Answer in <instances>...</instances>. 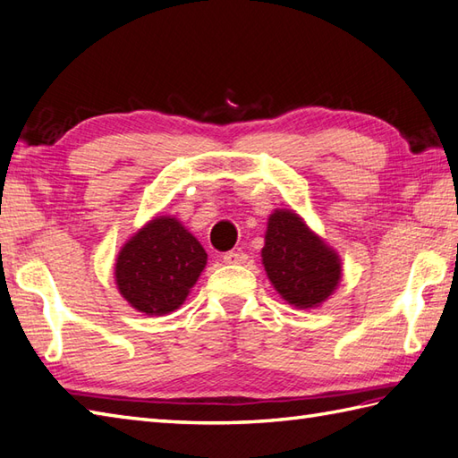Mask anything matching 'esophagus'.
Here are the masks:
<instances>
[{
    "instance_id": "esophagus-1",
    "label": "esophagus",
    "mask_w": 458,
    "mask_h": 458,
    "mask_svg": "<svg viewBox=\"0 0 458 458\" xmlns=\"http://www.w3.org/2000/svg\"><path fill=\"white\" fill-rule=\"evenodd\" d=\"M222 259H224V264L236 266V264H246L248 256L244 254V251H240V250H232V251H226Z\"/></svg>"
}]
</instances>
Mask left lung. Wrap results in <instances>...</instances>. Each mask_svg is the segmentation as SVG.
<instances>
[{
    "label": "left lung",
    "instance_id": "obj_1",
    "mask_svg": "<svg viewBox=\"0 0 458 458\" xmlns=\"http://www.w3.org/2000/svg\"><path fill=\"white\" fill-rule=\"evenodd\" d=\"M261 259L279 295L299 309L323 303L338 285L340 261L335 250L291 210H276L269 216Z\"/></svg>",
    "mask_w": 458,
    "mask_h": 458
}]
</instances>
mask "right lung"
Returning a JSON list of instances; mask_svg holds the SVG:
<instances>
[{
  "mask_svg": "<svg viewBox=\"0 0 458 458\" xmlns=\"http://www.w3.org/2000/svg\"><path fill=\"white\" fill-rule=\"evenodd\" d=\"M207 266V251L182 224L159 216L125 244L115 264V284L145 315L179 309Z\"/></svg>",
  "mask_w": 458,
  "mask_h": 458,
  "instance_id": "add662e5",
  "label": "right lung"
}]
</instances>
